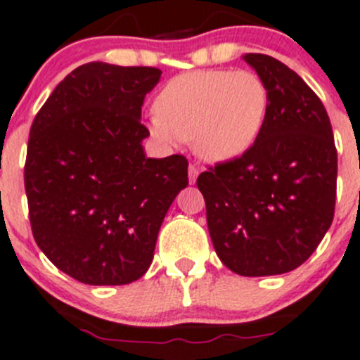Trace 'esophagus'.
<instances>
[{
  "instance_id": "34e87169",
  "label": "esophagus",
  "mask_w": 360,
  "mask_h": 360,
  "mask_svg": "<svg viewBox=\"0 0 360 360\" xmlns=\"http://www.w3.org/2000/svg\"><path fill=\"white\" fill-rule=\"evenodd\" d=\"M199 167H197V165H193L191 163L190 167H188V177H190V183L193 184L197 181V177H199Z\"/></svg>"
}]
</instances>
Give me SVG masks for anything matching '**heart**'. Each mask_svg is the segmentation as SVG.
<instances>
[{"label":"heart","instance_id":"1","mask_svg":"<svg viewBox=\"0 0 360 360\" xmlns=\"http://www.w3.org/2000/svg\"><path fill=\"white\" fill-rule=\"evenodd\" d=\"M154 110L149 129L160 142L191 140L202 160L224 163L257 142L270 112V92L252 70H191L165 83Z\"/></svg>","mask_w":360,"mask_h":360}]
</instances>
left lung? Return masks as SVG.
<instances>
[{
    "label": "left lung",
    "instance_id": "8db88e82",
    "mask_svg": "<svg viewBox=\"0 0 360 360\" xmlns=\"http://www.w3.org/2000/svg\"><path fill=\"white\" fill-rule=\"evenodd\" d=\"M270 92L257 142L197 177L218 257L245 277L278 275L311 257L334 218L338 150L320 97L290 67L243 56Z\"/></svg>",
    "mask_w": 360,
    "mask_h": 360
}]
</instances>
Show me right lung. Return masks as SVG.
<instances>
[{
    "label": "right lung",
    "mask_w": 360,
    "mask_h": 360,
    "mask_svg": "<svg viewBox=\"0 0 360 360\" xmlns=\"http://www.w3.org/2000/svg\"><path fill=\"white\" fill-rule=\"evenodd\" d=\"M156 67L79 65L35 115L25 163L32 233L63 274L120 286L153 263L161 221L188 184L183 154L146 158L143 97Z\"/></svg>",
    "instance_id": "add662e5"
}]
</instances>
